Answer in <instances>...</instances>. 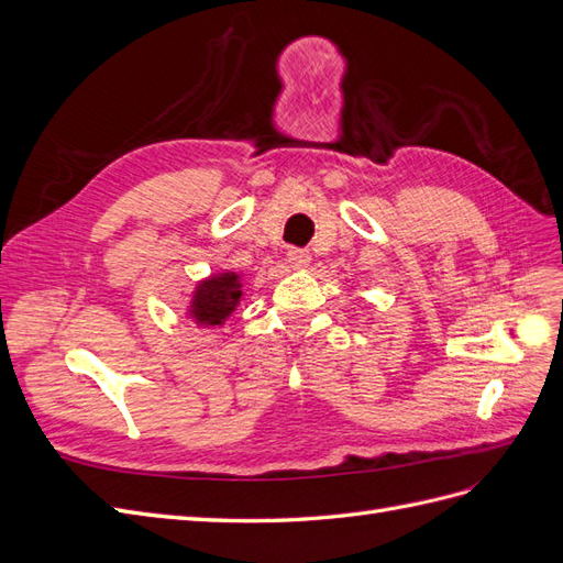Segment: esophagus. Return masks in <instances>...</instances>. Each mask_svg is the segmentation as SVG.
Returning <instances> with one entry per match:
<instances>
[{
  "instance_id": "34e87169",
  "label": "esophagus",
  "mask_w": 563,
  "mask_h": 563,
  "mask_svg": "<svg viewBox=\"0 0 563 563\" xmlns=\"http://www.w3.org/2000/svg\"><path fill=\"white\" fill-rule=\"evenodd\" d=\"M310 251H305V249H291L288 251V265H291L294 269H305L310 265Z\"/></svg>"
}]
</instances>
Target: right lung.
<instances>
[{
  "label": "right lung",
  "mask_w": 563,
  "mask_h": 563,
  "mask_svg": "<svg viewBox=\"0 0 563 563\" xmlns=\"http://www.w3.org/2000/svg\"><path fill=\"white\" fill-rule=\"evenodd\" d=\"M242 300V277L236 272H218L197 282L192 300L187 305V319L197 327H223L225 319L236 310Z\"/></svg>",
  "instance_id": "1"
}]
</instances>
